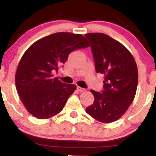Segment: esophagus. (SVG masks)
Masks as SVG:
<instances>
[{
  "label": "esophagus",
  "instance_id": "1",
  "mask_svg": "<svg viewBox=\"0 0 156 156\" xmlns=\"http://www.w3.org/2000/svg\"><path fill=\"white\" fill-rule=\"evenodd\" d=\"M77 89H78V90L80 92H85V91H86L85 89L81 88V87H77Z\"/></svg>",
  "mask_w": 156,
  "mask_h": 156
}]
</instances>
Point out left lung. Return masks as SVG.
I'll use <instances>...</instances> for the list:
<instances>
[{"instance_id": "1", "label": "left lung", "mask_w": 156, "mask_h": 156, "mask_svg": "<svg viewBox=\"0 0 156 156\" xmlns=\"http://www.w3.org/2000/svg\"><path fill=\"white\" fill-rule=\"evenodd\" d=\"M90 42L97 73L104 75L103 93L90 90L93 104L86 112L98 121L119 119L133 102L138 84V69L130 52L120 42L103 33L86 34Z\"/></svg>"}]
</instances>
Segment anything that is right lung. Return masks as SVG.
<instances>
[{
	"mask_svg": "<svg viewBox=\"0 0 156 156\" xmlns=\"http://www.w3.org/2000/svg\"><path fill=\"white\" fill-rule=\"evenodd\" d=\"M81 34L59 32L32 44L20 61L15 74L17 91L25 108L38 119H49L62 112L75 84L62 83L53 72L73 51L89 47Z\"/></svg>",
	"mask_w": 156,
	"mask_h": 156,
	"instance_id": "obj_1",
	"label": "right lung"
}]
</instances>
